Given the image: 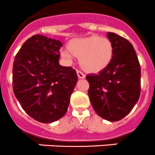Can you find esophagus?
Listing matches in <instances>:
<instances>
[{"mask_svg": "<svg viewBox=\"0 0 155 155\" xmlns=\"http://www.w3.org/2000/svg\"><path fill=\"white\" fill-rule=\"evenodd\" d=\"M76 73H77V76L79 79H84V78H85V75H84V73H83L80 70H78V69L76 70Z\"/></svg>", "mask_w": 155, "mask_h": 155, "instance_id": "obj_1", "label": "esophagus"}]
</instances>
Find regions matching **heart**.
<instances>
[{"mask_svg":"<svg viewBox=\"0 0 155 155\" xmlns=\"http://www.w3.org/2000/svg\"><path fill=\"white\" fill-rule=\"evenodd\" d=\"M61 55L72 61L75 56L80 58L81 65L89 72H98L104 69L111 62L113 46L106 37L91 36L72 40L69 48L61 50Z\"/></svg>","mask_w":155,"mask_h":155,"instance_id":"b5f03b06","label":"heart"}]
</instances>
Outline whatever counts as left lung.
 <instances>
[{
	"mask_svg": "<svg viewBox=\"0 0 155 155\" xmlns=\"http://www.w3.org/2000/svg\"><path fill=\"white\" fill-rule=\"evenodd\" d=\"M113 46L111 62L98 74L87 76L88 95L99 116L116 122L129 114L140 95V65L135 50L126 39L107 33Z\"/></svg>",
	"mask_w": 155,
	"mask_h": 155,
	"instance_id": "obj_1",
	"label": "left lung"
}]
</instances>
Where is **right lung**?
<instances>
[{
	"instance_id": "1",
	"label": "right lung",
	"mask_w": 155,
	"mask_h": 155,
	"mask_svg": "<svg viewBox=\"0 0 155 155\" xmlns=\"http://www.w3.org/2000/svg\"><path fill=\"white\" fill-rule=\"evenodd\" d=\"M61 47L59 40L34 35L21 46L13 63L15 96L29 116L43 123L64 116L78 79L76 70L59 64Z\"/></svg>"
}]
</instances>
